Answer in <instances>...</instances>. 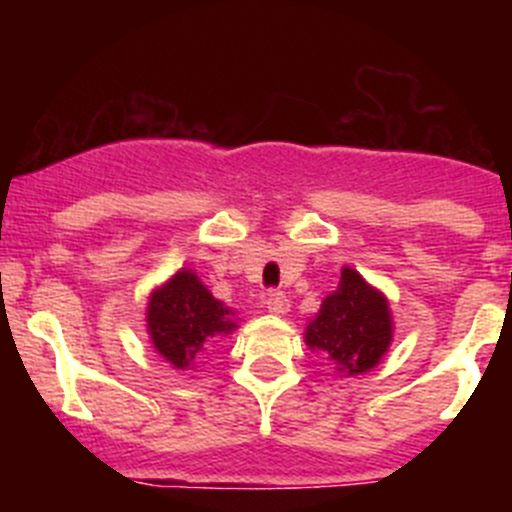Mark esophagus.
<instances>
[{
  "label": "esophagus",
  "instance_id": "1",
  "mask_svg": "<svg viewBox=\"0 0 512 512\" xmlns=\"http://www.w3.org/2000/svg\"><path fill=\"white\" fill-rule=\"evenodd\" d=\"M263 303H266L268 313H273V316H283V313L291 308V301H288V296L283 291L266 293V301H263Z\"/></svg>",
  "mask_w": 512,
  "mask_h": 512
}]
</instances>
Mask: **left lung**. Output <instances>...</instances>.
<instances>
[{
	"mask_svg": "<svg viewBox=\"0 0 512 512\" xmlns=\"http://www.w3.org/2000/svg\"><path fill=\"white\" fill-rule=\"evenodd\" d=\"M393 341L388 298L351 266L341 283L323 298L321 311L306 326V346L336 363V371L356 376L378 366Z\"/></svg>",
	"mask_w": 512,
	"mask_h": 512,
	"instance_id": "obj_1",
	"label": "left lung"
}]
</instances>
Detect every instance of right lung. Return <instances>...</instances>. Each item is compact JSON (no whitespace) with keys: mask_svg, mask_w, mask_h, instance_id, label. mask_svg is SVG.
Segmentation results:
<instances>
[{"mask_svg":"<svg viewBox=\"0 0 512 512\" xmlns=\"http://www.w3.org/2000/svg\"><path fill=\"white\" fill-rule=\"evenodd\" d=\"M231 316L234 311L216 301L191 268H181L149 296L146 331L156 353L184 371L194 366L214 338L234 331Z\"/></svg>","mask_w":512,"mask_h":512,"instance_id":"right-lung-1","label":"right lung"}]
</instances>
